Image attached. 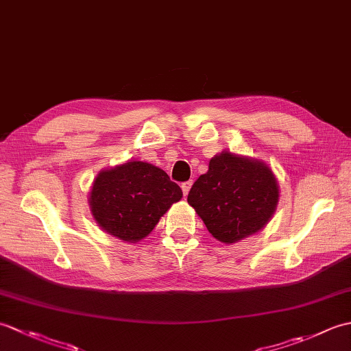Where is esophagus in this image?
Returning a JSON list of instances; mask_svg holds the SVG:
<instances>
[{
	"label": "esophagus",
	"instance_id": "obj_1",
	"mask_svg": "<svg viewBox=\"0 0 351 351\" xmlns=\"http://www.w3.org/2000/svg\"><path fill=\"white\" fill-rule=\"evenodd\" d=\"M191 185H193V182H191V181H187V182H182V184H181V189H182L184 196H187V195H189V191H190V189H191Z\"/></svg>",
	"mask_w": 351,
	"mask_h": 351
}]
</instances>
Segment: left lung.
Returning <instances> with one entry per match:
<instances>
[{"mask_svg": "<svg viewBox=\"0 0 351 351\" xmlns=\"http://www.w3.org/2000/svg\"><path fill=\"white\" fill-rule=\"evenodd\" d=\"M189 204L221 243L259 232L276 211L279 185L265 162L228 151L211 158L189 193Z\"/></svg>", "mask_w": 351, "mask_h": 351, "instance_id": "obj_1", "label": "left lung"}]
</instances>
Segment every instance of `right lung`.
Segmentation results:
<instances>
[{
	"instance_id": "right-lung-1",
	"label": "right lung",
	"mask_w": 351,
	"mask_h": 351,
	"mask_svg": "<svg viewBox=\"0 0 351 351\" xmlns=\"http://www.w3.org/2000/svg\"><path fill=\"white\" fill-rule=\"evenodd\" d=\"M181 197L180 185L171 182L166 171L149 162L128 161L99 171L88 205L95 221L107 234L137 243Z\"/></svg>"
}]
</instances>
